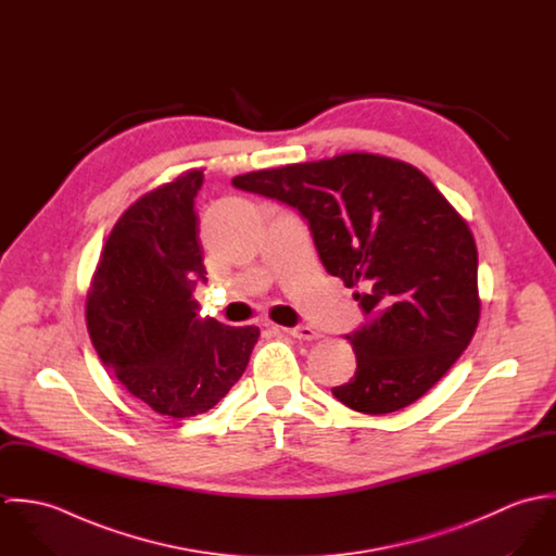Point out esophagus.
Returning <instances> with one entry per match:
<instances>
[{
	"label": "esophagus",
	"mask_w": 556,
	"mask_h": 556,
	"mask_svg": "<svg viewBox=\"0 0 556 556\" xmlns=\"http://www.w3.org/2000/svg\"><path fill=\"white\" fill-rule=\"evenodd\" d=\"M285 333H289V336H293V338H298V340H318L320 338V333H318L317 329H313V327H308V325H300V327H280Z\"/></svg>",
	"instance_id": "obj_1"
}]
</instances>
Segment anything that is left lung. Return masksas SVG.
I'll return each mask as SVG.
<instances>
[{
    "mask_svg": "<svg viewBox=\"0 0 556 556\" xmlns=\"http://www.w3.org/2000/svg\"><path fill=\"white\" fill-rule=\"evenodd\" d=\"M233 186L302 212L327 274L370 320L346 336L355 377L333 396L366 415L424 396L469 346L479 323L477 248L467 220L413 164L381 154L261 168Z\"/></svg>",
    "mask_w": 556,
    "mask_h": 556,
    "instance_id": "left-lung-1",
    "label": "left lung"
}]
</instances>
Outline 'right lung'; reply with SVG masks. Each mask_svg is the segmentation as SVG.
I'll use <instances>...</instances> for the list:
<instances>
[{
	"label": "right lung",
	"instance_id": "1",
	"mask_svg": "<svg viewBox=\"0 0 556 556\" xmlns=\"http://www.w3.org/2000/svg\"><path fill=\"white\" fill-rule=\"evenodd\" d=\"M190 168L139 197L115 223L87 291L89 338L104 366L160 415L210 410L243 375L258 327L197 317L205 280Z\"/></svg>",
	"mask_w": 556,
	"mask_h": 556
}]
</instances>
